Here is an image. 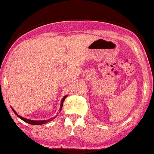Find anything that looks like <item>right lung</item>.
Masks as SVG:
<instances>
[{
	"instance_id": "right-lung-1",
	"label": "right lung",
	"mask_w": 154,
	"mask_h": 154,
	"mask_svg": "<svg viewBox=\"0 0 154 154\" xmlns=\"http://www.w3.org/2000/svg\"><path fill=\"white\" fill-rule=\"evenodd\" d=\"M68 96H65L63 98L62 100H61V103H60V111H61L62 109V107H63V102L65 100V99L66 98V97ZM13 112H14V113L16 114V115L18 116L19 119H21V120H23V121H25V122H26L28 123H29V124H31V125H42V124H45V123H47L49 122V121H52L54 119V118H51L49 119H47V120H43V121H33V120H30V119H26V118H23L22 116H21L20 115H19L16 112H15V110L14 109H12Z\"/></svg>"
}]
</instances>
